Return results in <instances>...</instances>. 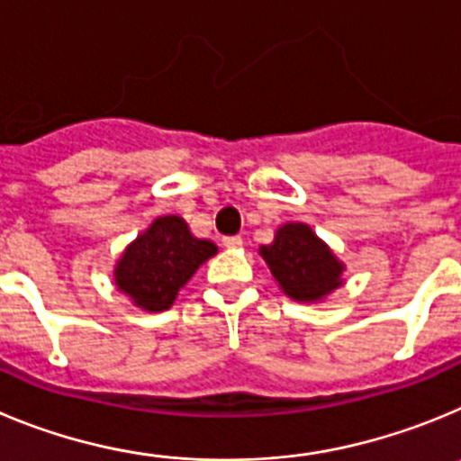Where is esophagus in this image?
I'll list each match as a JSON object with an SVG mask.
<instances>
[{
  "instance_id": "1",
  "label": "esophagus",
  "mask_w": 461,
  "mask_h": 461,
  "mask_svg": "<svg viewBox=\"0 0 461 461\" xmlns=\"http://www.w3.org/2000/svg\"><path fill=\"white\" fill-rule=\"evenodd\" d=\"M222 246H225V248H240V246H243V239H240V236H225V239H222Z\"/></svg>"
}]
</instances>
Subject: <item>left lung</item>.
<instances>
[{"label": "left lung", "mask_w": 461, "mask_h": 461, "mask_svg": "<svg viewBox=\"0 0 461 461\" xmlns=\"http://www.w3.org/2000/svg\"><path fill=\"white\" fill-rule=\"evenodd\" d=\"M261 257L282 292L296 301H319L342 285V264L301 222L280 227L271 246H261Z\"/></svg>", "instance_id": "obj_1"}]
</instances>
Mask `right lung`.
Returning a JSON list of instances; mask_svg holds the SVG:
<instances>
[{
	"instance_id": "right-lung-1",
	"label": "right lung",
	"mask_w": 461,
	"mask_h": 461,
	"mask_svg": "<svg viewBox=\"0 0 461 461\" xmlns=\"http://www.w3.org/2000/svg\"><path fill=\"white\" fill-rule=\"evenodd\" d=\"M215 252L218 248L211 240L190 234L184 218L165 215L128 246L114 277L135 305L160 312L172 305L179 289Z\"/></svg>"
}]
</instances>
